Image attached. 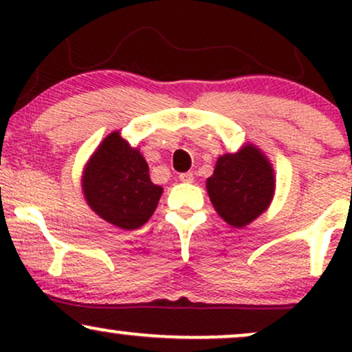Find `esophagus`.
<instances>
[{"label": "esophagus", "mask_w": 352, "mask_h": 352, "mask_svg": "<svg viewBox=\"0 0 352 352\" xmlns=\"http://www.w3.org/2000/svg\"><path fill=\"white\" fill-rule=\"evenodd\" d=\"M180 180L182 182H187V184H192V182H193V173L192 172L180 173Z\"/></svg>", "instance_id": "esophagus-1"}]
</instances>
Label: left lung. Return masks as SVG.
Wrapping results in <instances>:
<instances>
[{"label":"left lung","mask_w":352,"mask_h":352,"mask_svg":"<svg viewBox=\"0 0 352 352\" xmlns=\"http://www.w3.org/2000/svg\"><path fill=\"white\" fill-rule=\"evenodd\" d=\"M207 192L218 215L232 227L243 228L272 204L274 170L256 145L246 144L235 153L218 157Z\"/></svg>","instance_id":"8db88e82"}]
</instances>
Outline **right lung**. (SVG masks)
<instances>
[{
  "instance_id": "right-lung-1",
  "label": "right lung",
  "mask_w": 352,
  "mask_h": 352,
  "mask_svg": "<svg viewBox=\"0 0 352 352\" xmlns=\"http://www.w3.org/2000/svg\"><path fill=\"white\" fill-rule=\"evenodd\" d=\"M162 187L152 184L139 148L112 132L91 155L82 173L87 205L100 218L122 230L147 223L155 212Z\"/></svg>"
}]
</instances>
